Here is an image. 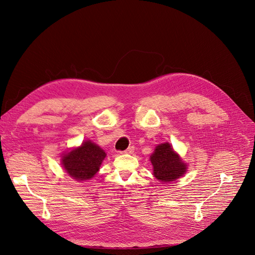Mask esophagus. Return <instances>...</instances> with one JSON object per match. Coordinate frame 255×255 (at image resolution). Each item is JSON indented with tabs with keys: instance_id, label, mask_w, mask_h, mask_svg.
Returning a JSON list of instances; mask_svg holds the SVG:
<instances>
[{
	"instance_id": "34e87169",
	"label": "esophagus",
	"mask_w": 255,
	"mask_h": 255,
	"mask_svg": "<svg viewBox=\"0 0 255 255\" xmlns=\"http://www.w3.org/2000/svg\"><path fill=\"white\" fill-rule=\"evenodd\" d=\"M133 151H134V146H129L125 151H123L122 153H129V154H131V153H133Z\"/></svg>"
}]
</instances>
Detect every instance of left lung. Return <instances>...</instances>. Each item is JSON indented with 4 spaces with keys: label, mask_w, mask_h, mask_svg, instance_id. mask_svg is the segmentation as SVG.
I'll use <instances>...</instances> for the list:
<instances>
[{
    "label": "left lung",
    "mask_w": 255,
    "mask_h": 255,
    "mask_svg": "<svg viewBox=\"0 0 255 255\" xmlns=\"http://www.w3.org/2000/svg\"><path fill=\"white\" fill-rule=\"evenodd\" d=\"M150 161L153 166L154 176L162 182L175 181L186 172V164L168 143L156 146Z\"/></svg>",
    "instance_id": "left-lung-1"
}]
</instances>
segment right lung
<instances>
[{
  "label": "right lung",
  "mask_w": 255,
  "mask_h": 255,
  "mask_svg": "<svg viewBox=\"0 0 255 255\" xmlns=\"http://www.w3.org/2000/svg\"><path fill=\"white\" fill-rule=\"evenodd\" d=\"M106 153L98 145L86 140L81 147L73 149L62 157L63 167L77 181L90 180L105 158Z\"/></svg>",
  "instance_id": "1"
}]
</instances>
